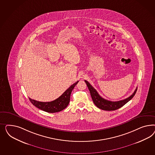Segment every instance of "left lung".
<instances>
[{
	"label": "left lung",
	"mask_w": 155,
	"mask_h": 155,
	"mask_svg": "<svg viewBox=\"0 0 155 155\" xmlns=\"http://www.w3.org/2000/svg\"><path fill=\"white\" fill-rule=\"evenodd\" d=\"M84 82H86L87 86L88 87V89L89 90L91 97L92 98L93 101L95 104V105L99 108L102 109L103 110H106V111H114L122 107V106H123L125 104H126L128 102H129L134 97L137 91V88H136L134 93L127 98L124 99L123 100H121L119 101L113 102V101L106 100L101 97L99 95L97 90L90 84L88 81L84 80Z\"/></svg>",
	"instance_id": "obj_1"
}]
</instances>
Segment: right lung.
Listing matches in <instances>:
<instances>
[{"instance_id": "right-lung-1", "label": "right lung", "mask_w": 155, "mask_h": 155, "mask_svg": "<svg viewBox=\"0 0 155 155\" xmlns=\"http://www.w3.org/2000/svg\"><path fill=\"white\" fill-rule=\"evenodd\" d=\"M78 82L79 81H77L74 84H72L60 97L51 102H39L30 98H29V99L35 106L45 112L50 113L60 112L65 109L69 104L71 93Z\"/></svg>"}]
</instances>
